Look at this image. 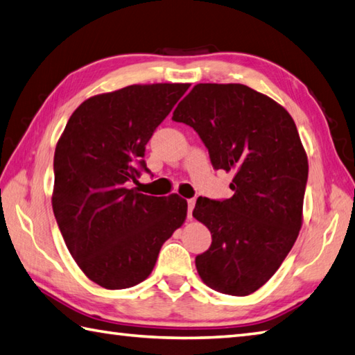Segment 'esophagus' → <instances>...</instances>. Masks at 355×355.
I'll return each mask as SVG.
<instances>
[{
    "instance_id": "esophagus-1",
    "label": "esophagus",
    "mask_w": 355,
    "mask_h": 355,
    "mask_svg": "<svg viewBox=\"0 0 355 355\" xmlns=\"http://www.w3.org/2000/svg\"><path fill=\"white\" fill-rule=\"evenodd\" d=\"M195 204H196V199L191 198V199H187V207H189V210H187V216L191 219L193 216V209H195Z\"/></svg>"
}]
</instances>
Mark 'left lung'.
<instances>
[{"label": "left lung", "instance_id": "left-lung-1", "mask_svg": "<svg viewBox=\"0 0 355 355\" xmlns=\"http://www.w3.org/2000/svg\"><path fill=\"white\" fill-rule=\"evenodd\" d=\"M207 146L215 170L233 173V196L198 198L193 210L211 245L196 257L202 282L244 297L269 282L302 229L307 157L283 106L245 85L199 83L173 112Z\"/></svg>", "mask_w": 355, "mask_h": 355}]
</instances>
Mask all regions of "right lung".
<instances>
[{"label":"right lung","mask_w":355,"mask_h":355,"mask_svg":"<svg viewBox=\"0 0 355 355\" xmlns=\"http://www.w3.org/2000/svg\"><path fill=\"white\" fill-rule=\"evenodd\" d=\"M189 83L131 85L91 97L69 117L53 156L52 209L80 269L105 289L148 278L159 250L184 224L187 200L128 189L145 145Z\"/></svg>","instance_id":"add662e5"}]
</instances>
